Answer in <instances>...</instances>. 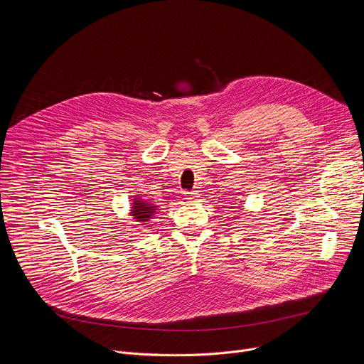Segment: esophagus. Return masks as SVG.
Instances as JSON below:
<instances>
[{"label": "esophagus", "instance_id": "1", "mask_svg": "<svg viewBox=\"0 0 364 364\" xmlns=\"http://www.w3.org/2000/svg\"><path fill=\"white\" fill-rule=\"evenodd\" d=\"M186 198L190 200V201H194L198 198V191L197 190H190V191H186Z\"/></svg>", "mask_w": 364, "mask_h": 364}]
</instances>
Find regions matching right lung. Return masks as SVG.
<instances>
[{
    "label": "right lung",
    "mask_w": 364,
    "mask_h": 364,
    "mask_svg": "<svg viewBox=\"0 0 364 364\" xmlns=\"http://www.w3.org/2000/svg\"><path fill=\"white\" fill-rule=\"evenodd\" d=\"M157 210H159V205H155L154 203H149V201L144 200L141 196H135L132 198V205H131L129 215L136 222L144 225L145 222H149L154 218V215L157 213Z\"/></svg>",
    "instance_id": "add662e5"
}]
</instances>
